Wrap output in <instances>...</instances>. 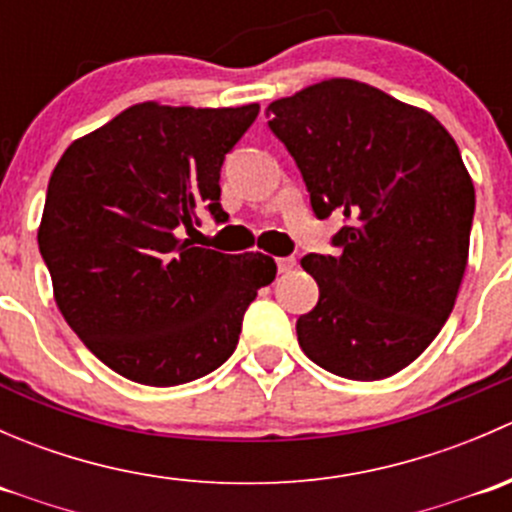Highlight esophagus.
<instances>
[{"instance_id":"1","label":"esophagus","mask_w":512,"mask_h":512,"mask_svg":"<svg viewBox=\"0 0 512 512\" xmlns=\"http://www.w3.org/2000/svg\"><path fill=\"white\" fill-rule=\"evenodd\" d=\"M294 267H297V260H294V257H280V260H277V270H280L282 275H285V272H292Z\"/></svg>"}]
</instances>
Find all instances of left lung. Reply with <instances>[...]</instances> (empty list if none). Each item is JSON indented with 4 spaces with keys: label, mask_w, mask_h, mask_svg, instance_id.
Returning a JSON list of instances; mask_svg holds the SVG:
<instances>
[{
    "label": "left lung",
    "mask_w": 512,
    "mask_h": 512,
    "mask_svg": "<svg viewBox=\"0 0 512 512\" xmlns=\"http://www.w3.org/2000/svg\"><path fill=\"white\" fill-rule=\"evenodd\" d=\"M319 220L342 213L339 255H304L319 302L297 319L302 352L376 381L436 339L468 265L476 190L451 133L423 108L354 79L267 106Z\"/></svg>",
    "instance_id": "8db88e82"
}]
</instances>
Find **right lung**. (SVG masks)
<instances>
[{
  "label": "right lung",
  "mask_w": 512,
  "mask_h": 512,
  "mask_svg": "<svg viewBox=\"0 0 512 512\" xmlns=\"http://www.w3.org/2000/svg\"><path fill=\"white\" fill-rule=\"evenodd\" d=\"M260 113L136 103L64 151L46 190L39 252L56 307L108 369L178 386L230 359L262 252L223 255L180 240L200 210L225 220L220 168Z\"/></svg>",
  "instance_id": "1"
}]
</instances>
